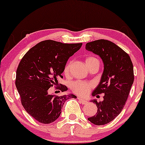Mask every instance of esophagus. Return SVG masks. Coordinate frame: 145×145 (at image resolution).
Wrapping results in <instances>:
<instances>
[{
	"instance_id": "1",
	"label": "esophagus",
	"mask_w": 145,
	"mask_h": 145,
	"mask_svg": "<svg viewBox=\"0 0 145 145\" xmlns=\"http://www.w3.org/2000/svg\"><path fill=\"white\" fill-rule=\"evenodd\" d=\"M78 99L79 100V101H80L82 105H86L87 103H88L87 100L84 99V98H80V97H78Z\"/></svg>"
}]
</instances>
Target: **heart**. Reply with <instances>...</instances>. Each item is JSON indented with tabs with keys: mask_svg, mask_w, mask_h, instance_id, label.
I'll return each mask as SVG.
<instances>
[{
	"mask_svg": "<svg viewBox=\"0 0 145 145\" xmlns=\"http://www.w3.org/2000/svg\"><path fill=\"white\" fill-rule=\"evenodd\" d=\"M96 60V58L93 56H89L87 57L85 59L86 64L90 63L91 62L93 61V60ZM70 66H71V63H69L66 65L65 68V74L66 75H68L69 73ZM92 85L91 83L86 82H82V81H76V82H73L71 85V89L74 93L78 95H80L81 96H85L89 93L90 91Z\"/></svg>",
	"mask_w": 145,
	"mask_h": 145,
	"instance_id": "obj_1",
	"label": "heart"
}]
</instances>
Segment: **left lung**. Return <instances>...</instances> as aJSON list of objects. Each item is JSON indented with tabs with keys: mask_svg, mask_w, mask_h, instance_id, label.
<instances>
[{
	"mask_svg": "<svg viewBox=\"0 0 145 145\" xmlns=\"http://www.w3.org/2000/svg\"><path fill=\"white\" fill-rule=\"evenodd\" d=\"M85 49L99 56L104 70L99 84L93 91V96L105 93L103 101L91 102L98 108L96 114L88 120L96 125H103L112 121L120 114L133 85V67L126 52L114 42L101 39L86 44Z\"/></svg>",
	"mask_w": 145,
	"mask_h": 145,
	"instance_id": "obj_1",
	"label": "left lung"
}]
</instances>
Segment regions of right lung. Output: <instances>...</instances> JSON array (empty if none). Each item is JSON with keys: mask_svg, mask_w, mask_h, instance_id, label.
I'll list each match as a JSON object with an SVG mask.
<instances>
[{"mask_svg": "<svg viewBox=\"0 0 145 145\" xmlns=\"http://www.w3.org/2000/svg\"><path fill=\"white\" fill-rule=\"evenodd\" d=\"M82 43L66 44L47 40L39 42L25 54L16 70V87L25 111L41 123L49 124L59 118L67 100L76 98L70 93L61 96L49 94V89L56 85L70 56ZM68 89L65 85L58 88Z\"/></svg>", "mask_w": 145, "mask_h": 145, "instance_id": "right-lung-1", "label": "right lung"}]
</instances>
